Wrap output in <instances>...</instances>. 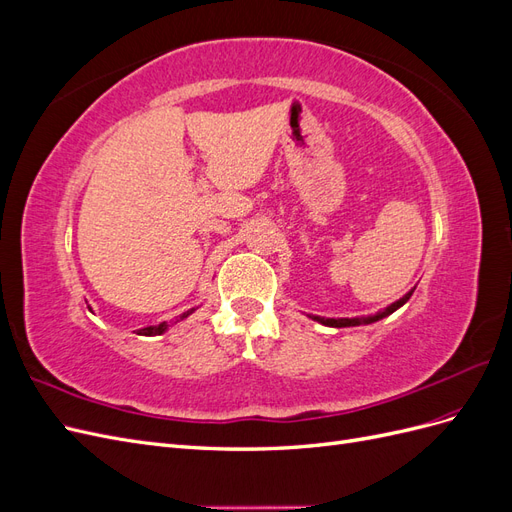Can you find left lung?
Masks as SVG:
<instances>
[{"mask_svg": "<svg viewBox=\"0 0 512 512\" xmlns=\"http://www.w3.org/2000/svg\"><path fill=\"white\" fill-rule=\"evenodd\" d=\"M412 292H414V290H410V292L406 294V297H401L399 301H395L393 305L386 307L384 312H378V314H374V316H361V318H322V316H309V318L320 322V324H327V327H337V329H342V327H359V324H371V322H376V320H380V318H384V316L393 314L395 309H399L401 305H404V303L412 297Z\"/></svg>", "mask_w": 512, "mask_h": 512, "instance_id": "obj_1", "label": "left lung"}]
</instances>
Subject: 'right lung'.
I'll return each instance as SVG.
<instances>
[{"mask_svg": "<svg viewBox=\"0 0 512 512\" xmlns=\"http://www.w3.org/2000/svg\"><path fill=\"white\" fill-rule=\"evenodd\" d=\"M192 312H194V309H188V312H183L179 318H181V320L188 318ZM166 329H168V324H166V322H160V324H153V327L141 329V331H138V335H160V333H164Z\"/></svg>", "mask_w": 512, "mask_h": 512, "instance_id": "right-lung-1", "label": "right lung"}]
</instances>
